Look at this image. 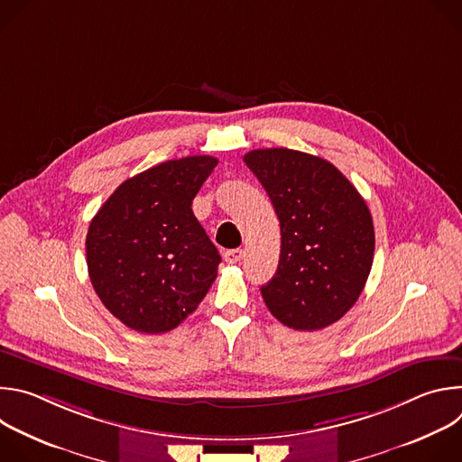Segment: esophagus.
<instances>
[{"label":"esophagus","mask_w":462,"mask_h":462,"mask_svg":"<svg viewBox=\"0 0 462 462\" xmlns=\"http://www.w3.org/2000/svg\"><path fill=\"white\" fill-rule=\"evenodd\" d=\"M243 257H245V250L243 248H232V250L225 252V261L230 263V265H234V263H239Z\"/></svg>","instance_id":"34e87169"}]
</instances>
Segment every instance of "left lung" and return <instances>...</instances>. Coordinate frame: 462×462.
<instances>
[{"mask_svg": "<svg viewBox=\"0 0 462 462\" xmlns=\"http://www.w3.org/2000/svg\"><path fill=\"white\" fill-rule=\"evenodd\" d=\"M243 161L271 197L282 250L265 305L296 331L338 321L362 294L374 228L358 189L328 161L287 148L252 150Z\"/></svg>", "mask_w": 462, "mask_h": 462, "instance_id": "8db88e82", "label": "left lung"}]
</instances>
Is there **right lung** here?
<instances>
[{
	"label": "right lung",
	"mask_w": 462,
	"mask_h": 462,
	"mask_svg": "<svg viewBox=\"0 0 462 462\" xmlns=\"http://www.w3.org/2000/svg\"><path fill=\"white\" fill-rule=\"evenodd\" d=\"M216 166L210 155L166 161L124 180L91 219L86 255L93 289L134 331H171L217 278L221 255L191 210Z\"/></svg>",
	"instance_id": "right-lung-1"
}]
</instances>
